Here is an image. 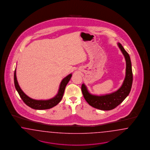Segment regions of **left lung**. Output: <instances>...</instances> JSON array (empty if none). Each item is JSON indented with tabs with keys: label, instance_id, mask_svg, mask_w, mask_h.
<instances>
[{
	"label": "left lung",
	"instance_id": "8db88e82",
	"mask_svg": "<svg viewBox=\"0 0 150 150\" xmlns=\"http://www.w3.org/2000/svg\"><path fill=\"white\" fill-rule=\"evenodd\" d=\"M118 45L126 60V75L121 87L112 93L99 96L91 95L84 83L82 85V92L85 99L91 106L97 109L110 110L115 108L126 98L131 91L133 76L130 58L120 43H118Z\"/></svg>",
	"mask_w": 150,
	"mask_h": 150
}]
</instances>
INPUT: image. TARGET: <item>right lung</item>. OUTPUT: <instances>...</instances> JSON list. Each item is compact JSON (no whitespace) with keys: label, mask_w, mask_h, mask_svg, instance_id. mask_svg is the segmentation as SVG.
Masks as SVG:
<instances>
[{"label":"right lung","mask_w":150,"mask_h":150,"mask_svg":"<svg viewBox=\"0 0 150 150\" xmlns=\"http://www.w3.org/2000/svg\"><path fill=\"white\" fill-rule=\"evenodd\" d=\"M71 76L72 74H70L64 79L60 83L59 91L57 95L55 96L54 97L48 100H35L28 97L22 91V90L18 85L16 75V69L14 72V84L16 90L18 91L20 97L23 100V102L28 107L32 108L33 109L39 110L50 109L51 108L55 106L56 105H58L60 102L63 96L65 87L70 81Z\"/></svg>","instance_id":"1"}]
</instances>
